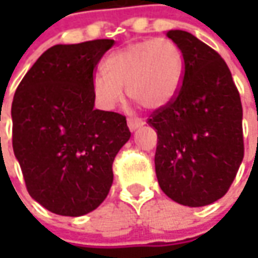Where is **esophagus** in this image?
<instances>
[{
    "label": "esophagus",
    "instance_id": "1",
    "mask_svg": "<svg viewBox=\"0 0 258 258\" xmlns=\"http://www.w3.org/2000/svg\"><path fill=\"white\" fill-rule=\"evenodd\" d=\"M144 123V120L139 119V117H129V119H127V126H129L131 131H135V129H138V127H141Z\"/></svg>",
    "mask_w": 258,
    "mask_h": 258
}]
</instances>
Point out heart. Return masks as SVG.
<instances>
[{"mask_svg": "<svg viewBox=\"0 0 258 258\" xmlns=\"http://www.w3.org/2000/svg\"><path fill=\"white\" fill-rule=\"evenodd\" d=\"M103 73L92 77L94 100L112 110L126 94L146 109H159L172 102L183 80L182 48L171 38H151L112 51L102 64Z\"/></svg>", "mask_w": 258, "mask_h": 258, "instance_id": "obj_1", "label": "heart"}]
</instances>
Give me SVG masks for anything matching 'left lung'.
I'll return each mask as SVG.
<instances>
[{
    "label": "left lung",
    "mask_w": 258,
    "mask_h": 258,
    "mask_svg": "<svg viewBox=\"0 0 258 258\" xmlns=\"http://www.w3.org/2000/svg\"><path fill=\"white\" fill-rule=\"evenodd\" d=\"M166 37L182 48L185 72L175 99L148 119L158 135L155 171L175 203L204 207L227 194L243 161L241 99L214 48L181 30Z\"/></svg>",
    "instance_id": "1"
}]
</instances>
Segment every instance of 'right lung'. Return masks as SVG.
<instances>
[{"label":"right lung","instance_id":"add662e5","mask_svg":"<svg viewBox=\"0 0 258 258\" xmlns=\"http://www.w3.org/2000/svg\"><path fill=\"white\" fill-rule=\"evenodd\" d=\"M113 40L57 44L38 57L11 106L13 149L28 194L51 213L96 210L113 182L126 117L94 109L92 77Z\"/></svg>","mask_w":258,"mask_h":258}]
</instances>
